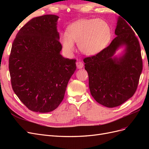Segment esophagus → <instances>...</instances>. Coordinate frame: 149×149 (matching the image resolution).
Wrapping results in <instances>:
<instances>
[{"instance_id": "34e87169", "label": "esophagus", "mask_w": 149, "mask_h": 149, "mask_svg": "<svg viewBox=\"0 0 149 149\" xmlns=\"http://www.w3.org/2000/svg\"><path fill=\"white\" fill-rule=\"evenodd\" d=\"M83 63L82 61H78L77 62H76V66H77V68L78 69H81L83 67Z\"/></svg>"}]
</instances>
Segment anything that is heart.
Instances as JSON below:
<instances>
[{
	"label": "heart",
	"mask_w": 149,
	"mask_h": 149,
	"mask_svg": "<svg viewBox=\"0 0 149 149\" xmlns=\"http://www.w3.org/2000/svg\"><path fill=\"white\" fill-rule=\"evenodd\" d=\"M111 37V28L106 21L83 19L70 25L67 32L61 34L60 41L67 53L74 51V42H76L81 52L86 55H94L107 46Z\"/></svg>",
	"instance_id": "1"
}]
</instances>
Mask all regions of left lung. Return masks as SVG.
I'll list each match as a JSON object with an SVG mask.
<instances>
[{
	"mask_svg": "<svg viewBox=\"0 0 149 149\" xmlns=\"http://www.w3.org/2000/svg\"><path fill=\"white\" fill-rule=\"evenodd\" d=\"M115 34L117 37L109 46L83 60L91 95L107 107L119 106L132 97L142 71L139 42L132 28L121 17L118 19ZM123 46L126 47L124 55L114 57L116 49Z\"/></svg>",
	"mask_w": 149,
	"mask_h": 149,
	"instance_id": "1",
	"label": "left lung"
}]
</instances>
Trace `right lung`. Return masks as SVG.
I'll list each match as a JSON object with an SVG mask.
<instances>
[{
  "label": "right lung",
  "mask_w": 149,
  "mask_h": 149,
  "mask_svg": "<svg viewBox=\"0 0 149 149\" xmlns=\"http://www.w3.org/2000/svg\"><path fill=\"white\" fill-rule=\"evenodd\" d=\"M58 18L45 15L31 19L12 43L8 60L12 87L22 103L34 112L56 109L76 69V60L60 54Z\"/></svg>",
  "instance_id": "right-lung-1"
}]
</instances>
